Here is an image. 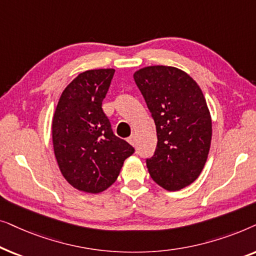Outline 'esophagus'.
Masks as SVG:
<instances>
[{
    "mask_svg": "<svg viewBox=\"0 0 256 256\" xmlns=\"http://www.w3.org/2000/svg\"><path fill=\"white\" fill-rule=\"evenodd\" d=\"M128 142L130 143V144H132V146H136V136H135V135H132L130 138H128Z\"/></svg>",
    "mask_w": 256,
    "mask_h": 256,
    "instance_id": "obj_1",
    "label": "esophagus"
}]
</instances>
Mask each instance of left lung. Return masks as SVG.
I'll return each mask as SVG.
<instances>
[{"label": "left lung", "instance_id": "1", "mask_svg": "<svg viewBox=\"0 0 256 256\" xmlns=\"http://www.w3.org/2000/svg\"><path fill=\"white\" fill-rule=\"evenodd\" d=\"M134 80L156 126L157 148L146 168L168 191L180 190L204 169L212 140V118L198 84L174 66L140 68Z\"/></svg>", "mask_w": 256, "mask_h": 256}]
</instances>
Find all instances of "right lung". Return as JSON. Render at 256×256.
I'll use <instances>...</instances> for the list:
<instances>
[{
  "mask_svg": "<svg viewBox=\"0 0 256 256\" xmlns=\"http://www.w3.org/2000/svg\"><path fill=\"white\" fill-rule=\"evenodd\" d=\"M115 70H88L62 90L52 118V143L60 172L76 190L100 194L120 174L134 148L112 130L102 101Z\"/></svg>",
  "mask_w": 256,
  "mask_h": 256,
  "instance_id": "obj_1",
  "label": "right lung"
}]
</instances>
